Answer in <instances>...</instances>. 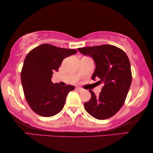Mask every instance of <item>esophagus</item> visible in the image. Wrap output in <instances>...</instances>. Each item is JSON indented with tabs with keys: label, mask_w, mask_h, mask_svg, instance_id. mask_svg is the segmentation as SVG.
Listing matches in <instances>:
<instances>
[{
	"label": "esophagus",
	"mask_w": 153,
	"mask_h": 153,
	"mask_svg": "<svg viewBox=\"0 0 153 153\" xmlns=\"http://www.w3.org/2000/svg\"><path fill=\"white\" fill-rule=\"evenodd\" d=\"M76 90L77 91H79V92H81V91H83V89L81 88H80V87H76Z\"/></svg>",
	"instance_id": "34e87169"
}]
</instances>
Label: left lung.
<instances>
[{
	"label": "left lung",
	"mask_w": 153,
	"mask_h": 153,
	"mask_svg": "<svg viewBox=\"0 0 153 153\" xmlns=\"http://www.w3.org/2000/svg\"><path fill=\"white\" fill-rule=\"evenodd\" d=\"M78 51L93 58L95 64L92 79L103 83L101 93L96 96L90 91L91 98L85 102L88 114L98 120L114 116L124 104L131 83L129 58L122 49L110 45L79 48Z\"/></svg>",
	"instance_id": "left-lung-1"
}]
</instances>
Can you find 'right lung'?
Segmentation results:
<instances>
[{
  "instance_id": "1",
  "label": "right lung",
  "mask_w": 153,
  "mask_h": 153,
  "mask_svg": "<svg viewBox=\"0 0 153 153\" xmlns=\"http://www.w3.org/2000/svg\"><path fill=\"white\" fill-rule=\"evenodd\" d=\"M76 52L75 49L43 44L27 54L21 79L26 101L37 114L51 117L62 109L67 95L75 87L53 83L52 74L54 71L58 70L63 59Z\"/></svg>"
}]
</instances>
